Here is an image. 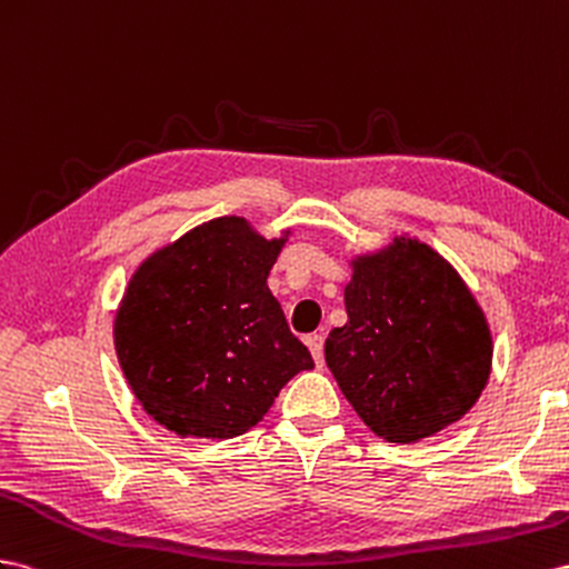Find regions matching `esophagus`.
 I'll list each match as a JSON object with an SVG mask.
<instances>
[{
  "instance_id": "1",
  "label": "esophagus",
  "mask_w": 569,
  "mask_h": 569,
  "mask_svg": "<svg viewBox=\"0 0 569 569\" xmlns=\"http://www.w3.org/2000/svg\"><path fill=\"white\" fill-rule=\"evenodd\" d=\"M305 341H308V348H310V353L317 362V368H322L325 366V337H322V333H310V337Z\"/></svg>"
}]
</instances>
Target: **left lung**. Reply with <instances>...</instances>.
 I'll return each instance as SVG.
<instances>
[{
  "label": "left lung",
  "mask_w": 569,
  "mask_h": 569,
  "mask_svg": "<svg viewBox=\"0 0 569 569\" xmlns=\"http://www.w3.org/2000/svg\"><path fill=\"white\" fill-rule=\"evenodd\" d=\"M348 322L329 331L327 366L377 437L413 445L471 411L492 366L486 312L459 271L418 238L351 259Z\"/></svg>",
  "instance_id": "8db88e82"
}]
</instances>
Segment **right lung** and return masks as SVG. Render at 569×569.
<instances>
[{
    "label": "right lung",
    "mask_w": 569,
    "mask_h": 569,
    "mask_svg": "<svg viewBox=\"0 0 569 569\" xmlns=\"http://www.w3.org/2000/svg\"><path fill=\"white\" fill-rule=\"evenodd\" d=\"M290 230L267 240L221 216L146 257L114 315V351L134 397L180 437L230 440L315 362L267 286Z\"/></svg>",
    "instance_id": "right-lung-1"
}]
</instances>
